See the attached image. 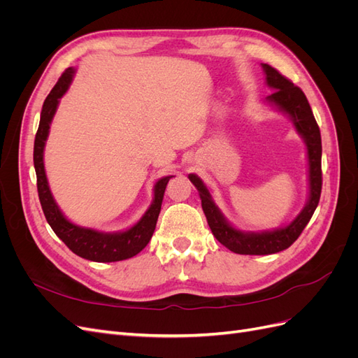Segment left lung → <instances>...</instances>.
<instances>
[{
  "instance_id": "left-lung-1",
  "label": "left lung",
  "mask_w": 358,
  "mask_h": 358,
  "mask_svg": "<svg viewBox=\"0 0 358 358\" xmlns=\"http://www.w3.org/2000/svg\"><path fill=\"white\" fill-rule=\"evenodd\" d=\"M263 70L266 73L267 85L275 90L273 94L267 96V101L276 106L280 112L287 113L292 119V124H294L297 133L305 140L308 148L309 200L305 208L297 215L294 221L287 227H282V229L262 233L241 231L227 222L201 179L196 175L188 176L192 185L200 192L201 208L216 241L225 248H229L230 251L243 255L276 254L294 243L317 209L322 187L321 133L306 95L303 94L299 86L280 74L276 69L268 66V64H263Z\"/></svg>"
}]
</instances>
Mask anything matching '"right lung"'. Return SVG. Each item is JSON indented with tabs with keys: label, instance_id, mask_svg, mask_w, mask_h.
Here are the masks:
<instances>
[{
	"label": "right lung",
	"instance_id": "obj_1",
	"mask_svg": "<svg viewBox=\"0 0 358 358\" xmlns=\"http://www.w3.org/2000/svg\"><path fill=\"white\" fill-rule=\"evenodd\" d=\"M74 71L76 70L73 67L64 71L57 85L52 88L50 94L46 96L45 103H43L40 124L34 140V167L37 175L38 199L41 203L43 213H45L52 230L55 231V234L76 255L96 263L121 262V259H127L137 255L149 243L150 237H152L155 230L166 187L173 176L161 178L155 183L154 201L150 204V208L145 212L142 220L125 231L101 233L92 229H85V227H79L70 222L66 216L62 215L49 188L45 171V162H43V150H45L50 122L53 119V115L57 112L59 99L67 92L69 86L73 80Z\"/></svg>",
	"mask_w": 358,
	"mask_h": 358
}]
</instances>
